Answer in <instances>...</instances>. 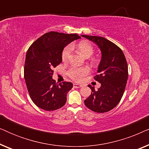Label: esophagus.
<instances>
[{"label": "esophagus", "instance_id": "esophagus-1", "mask_svg": "<svg viewBox=\"0 0 149 149\" xmlns=\"http://www.w3.org/2000/svg\"><path fill=\"white\" fill-rule=\"evenodd\" d=\"M73 87H74V88H80V87H82V85L78 84V83H74V84H73Z\"/></svg>", "mask_w": 149, "mask_h": 149}]
</instances>
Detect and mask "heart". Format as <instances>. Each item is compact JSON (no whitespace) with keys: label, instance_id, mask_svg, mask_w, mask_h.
I'll use <instances>...</instances> for the list:
<instances>
[{"label":"heart","instance_id":"obj_1","mask_svg":"<svg viewBox=\"0 0 149 149\" xmlns=\"http://www.w3.org/2000/svg\"><path fill=\"white\" fill-rule=\"evenodd\" d=\"M72 47H66L62 52V58L64 62L68 60L70 56ZM78 49L79 52L84 57H90L93 53V48L89 42L87 41H81L78 44ZM89 68L87 67H71L69 69L68 74L69 77L73 80L77 81H82L83 78L88 74Z\"/></svg>","mask_w":149,"mask_h":149}]
</instances>
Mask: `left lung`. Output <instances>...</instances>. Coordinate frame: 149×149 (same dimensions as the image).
<instances>
[{
    "label": "left lung",
    "mask_w": 149,
    "mask_h": 149,
    "mask_svg": "<svg viewBox=\"0 0 149 149\" xmlns=\"http://www.w3.org/2000/svg\"><path fill=\"white\" fill-rule=\"evenodd\" d=\"M97 45L101 52V60L94 79L101 86L95 90L88 85L91 93L84 101L86 107L96 113L111 111L121 100L128 78L127 61L119 47L101 36L81 35Z\"/></svg>",
    "instance_id": "left-lung-1"
}]
</instances>
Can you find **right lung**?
Wrapping results in <instances>:
<instances>
[{
    "label": "right lung",
    "mask_w": 149,
    "mask_h": 149,
    "mask_svg": "<svg viewBox=\"0 0 149 149\" xmlns=\"http://www.w3.org/2000/svg\"><path fill=\"white\" fill-rule=\"evenodd\" d=\"M81 38L77 34L50 32L38 38L28 49L24 65V79L32 102L45 111H55L66 102L72 83H56L53 68L62 62L65 47Z\"/></svg>",
    "instance_id": "obj_1"
}]
</instances>
